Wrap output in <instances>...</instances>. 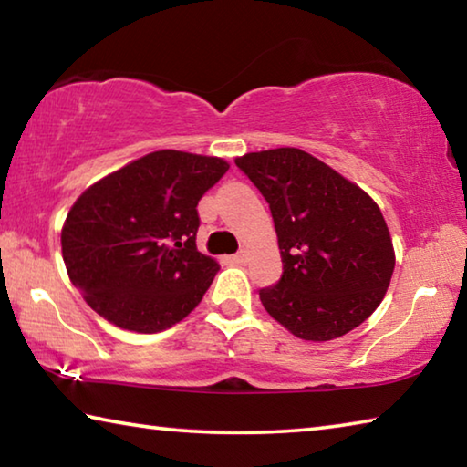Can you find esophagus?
Returning a JSON list of instances; mask_svg holds the SVG:
<instances>
[{
  "instance_id": "obj_1",
  "label": "esophagus",
  "mask_w": 467,
  "mask_h": 467,
  "mask_svg": "<svg viewBox=\"0 0 467 467\" xmlns=\"http://www.w3.org/2000/svg\"><path fill=\"white\" fill-rule=\"evenodd\" d=\"M233 259H234V262H236V264H239V265H244V264H247V262H249V253H247V251H244V249H241L239 253H236V255H234Z\"/></svg>"
}]
</instances>
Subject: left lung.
Returning <instances> with one entry per match:
<instances>
[{
	"instance_id": "obj_1",
	"label": "left lung",
	"mask_w": 467,
	"mask_h": 467,
	"mask_svg": "<svg viewBox=\"0 0 467 467\" xmlns=\"http://www.w3.org/2000/svg\"><path fill=\"white\" fill-rule=\"evenodd\" d=\"M270 203L284 264L259 300L290 334L327 342L368 319L389 288L395 255L379 205L298 148L234 161Z\"/></svg>"
}]
</instances>
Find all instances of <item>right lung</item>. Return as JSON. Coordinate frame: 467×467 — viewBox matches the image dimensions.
<instances>
[{"mask_svg":"<svg viewBox=\"0 0 467 467\" xmlns=\"http://www.w3.org/2000/svg\"><path fill=\"white\" fill-rule=\"evenodd\" d=\"M228 164L161 150L86 189L61 231L69 280L100 317L156 334L187 317L220 265L197 251V202Z\"/></svg>","mask_w":467,"mask_h":467,"instance_id":"obj_1","label":"right lung"}]
</instances>
